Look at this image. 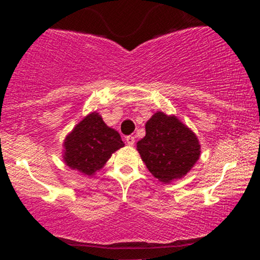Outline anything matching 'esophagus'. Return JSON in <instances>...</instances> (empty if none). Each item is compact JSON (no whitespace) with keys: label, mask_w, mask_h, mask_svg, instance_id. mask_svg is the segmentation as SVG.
<instances>
[{"label":"esophagus","mask_w":260,"mask_h":260,"mask_svg":"<svg viewBox=\"0 0 260 260\" xmlns=\"http://www.w3.org/2000/svg\"><path fill=\"white\" fill-rule=\"evenodd\" d=\"M126 142H127L128 145H131V147H132L134 143H136V138H134L133 136H127L126 137Z\"/></svg>","instance_id":"obj_1"}]
</instances>
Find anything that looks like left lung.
<instances>
[{"mask_svg":"<svg viewBox=\"0 0 260 260\" xmlns=\"http://www.w3.org/2000/svg\"><path fill=\"white\" fill-rule=\"evenodd\" d=\"M137 150L149 171L164 183L186 176L201 156L197 136L176 116L156 112L145 124Z\"/></svg>","mask_w":260,"mask_h":260,"instance_id":"left-lung-1","label":"left lung"}]
</instances>
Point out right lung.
Returning a JSON list of instances; mask_svg holds the SVG:
<instances>
[{"label": "right lung", "mask_w": 260, "mask_h": 260, "mask_svg": "<svg viewBox=\"0 0 260 260\" xmlns=\"http://www.w3.org/2000/svg\"><path fill=\"white\" fill-rule=\"evenodd\" d=\"M63 145L66 165L92 176L124 143L117 131L106 126L99 113L91 112L66 137Z\"/></svg>", "instance_id": "add662e5"}]
</instances>
